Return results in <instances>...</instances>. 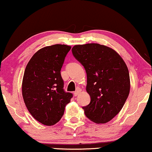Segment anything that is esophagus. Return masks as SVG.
Here are the masks:
<instances>
[{
    "label": "esophagus",
    "instance_id": "34e87169",
    "mask_svg": "<svg viewBox=\"0 0 152 152\" xmlns=\"http://www.w3.org/2000/svg\"><path fill=\"white\" fill-rule=\"evenodd\" d=\"M80 92H81V89H80V88H78L77 89H76V91L74 92V96H77L78 94L80 93Z\"/></svg>",
    "mask_w": 152,
    "mask_h": 152
}]
</instances>
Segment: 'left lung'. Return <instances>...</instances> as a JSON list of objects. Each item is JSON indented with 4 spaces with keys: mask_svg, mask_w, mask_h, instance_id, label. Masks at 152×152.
I'll use <instances>...</instances> for the list:
<instances>
[{
    "mask_svg": "<svg viewBox=\"0 0 152 152\" xmlns=\"http://www.w3.org/2000/svg\"><path fill=\"white\" fill-rule=\"evenodd\" d=\"M72 53L87 74L86 91L90 102L83 107L86 116L96 124L110 121L121 110L129 95L127 65L114 49L98 43L76 45Z\"/></svg>",
    "mask_w": 152,
    "mask_h": 152,
    "instance_id": "8db88e82",
    "label": "left lung"
}]
</instances>
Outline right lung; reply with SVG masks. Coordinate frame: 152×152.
Masks as SVG:
<instances>
[{
  "instance_id": "1",
  "label": "right lung",
  "mask_w": 152,
  "mask_h": 152,
  "mask_svg": "<svg viewBox=\"0 0 152 152\" xmlns=\"http://www.w3.org/2000/svg\"><path fill=\"white\" fill-rule=\"evenodd\" d=\"M71 48L61 44L44 47L34 54L25 69L22 86L25 105L31 116L45 126L60 120L73 96L64 91L60 74Z\"/></svg>"
}]
</instances>
